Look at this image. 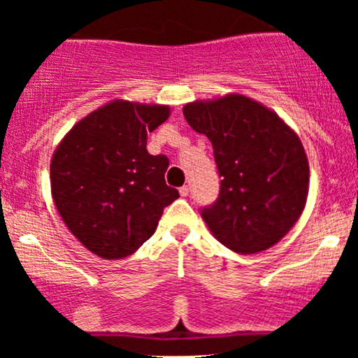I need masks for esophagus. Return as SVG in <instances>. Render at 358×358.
I'll use <instances>...</instances> for the list:
<instances>
[{
	"mask_svg": "<svg viewBox=\"0 0 358 358\" xmlns=\"http://www.w3.org/2000/svg\"><path fill=\"white\" fill-rule=\"evenodd\" d=\"M188 192H190V188H188L187 185L180 187V195H182V196H188Z\"/></svg>",
	"mask_w": 358,
	"mask_h": 358,
	"instance_id": "esophagus-1",
	"label": "esophagus"
}]
</instances>
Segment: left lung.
Returning <instances> with one entry per match:
<instances>
[{
	"label": "left lung",
	"mask_w": 358,
	"mask_h": 358,
	"mask_svg": "<svg viewBox=\"0 0 358 358\" xmlns=\"http://www.w3.org/2000/svg\"><path fill=\"white\" fill-rule=\"evenodd\" d=\"M183 116L213 148L220 192L200 210L213 236L239 254L261 252L281 241L305 208L310 182L294 131L239 94L192 102Z\"/></svg>",
	"instance_id": "8db88e82"
}]
</instances>
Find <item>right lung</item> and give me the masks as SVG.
I'll return each mask as SVG.
<instances>
[{
  "label": "right lung",
  "instance_id": "right-lung-1",
  "mask_svg": "<svg viewBox=\"0 0 358 358\" xmlns=\"http://www.w3.org/2000/svg\"><path fill=\"white\" fill-rule=\"evenodd\" d=\"M170 116L166 106L114 101L69 131L50 163L52 196L62 220L90 252L122 259L153 236L180 196L168 187L165 155H150L148 133Z\"/></svg>",
  "mask_w": 358,
  "mask_h": 358
}]
</instances>
